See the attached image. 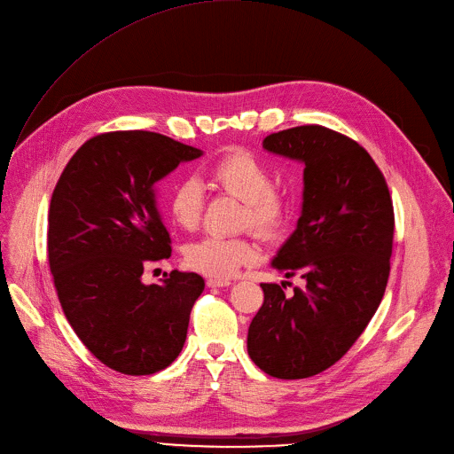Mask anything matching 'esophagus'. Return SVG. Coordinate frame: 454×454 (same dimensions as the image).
Wrapping results in <instances>:
<instances>
[{
    "label": "esophagus",
    "mask_w": 454,
    "mask_h": 454,
    "mask_svg": "<svg viewBox=\"0 0 454 454\" xmlns=\"http://www.w3.org/2000/svg\"><path fill=\"white\" fill-rule=\"evenodd\" d=\"M206 285H207L209 288H223V286H230L231 283H230L228 279H217V278H209V279L206 281Z\"/></svg>",
    "instance_id": "esophagus-1"
}]
</instances>
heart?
I'll return each instance as SVG.
<instances>
[{
    "instance_id": "1",
    "label": "heart",
    "mask_w": 454,
    "mask_h": 454,
    "mask_svg": "<svg viewBox=\"0 0 454 454\" xmlns=\"http://www.w3.org/2000/svg\"><path fill=\"white\" fill-rule=\"evenodd\" d=\"M215 188L245 202L240 226H252L262 237L281 231L288 219V202L274 192L268 166L250 151L233 149L206 171ZM169 219L184 230H193L202 214V188L193 178L180 180L168 197ZM259 257V248L248 237L209 235L188 245L186 264L209 278H230Z\"/></svg>"
}]
</instances>
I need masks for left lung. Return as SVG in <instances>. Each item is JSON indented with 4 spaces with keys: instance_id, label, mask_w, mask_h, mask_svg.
I'll return each instance as SVG.
<instances>
[{
    "instance_id": "1",
    "label": "left lung",
    "mask_w": 454,
    "mask_h": 454,
    "mask_svg": "<svg viewBox=\"0 0 454 454\" xmlns=\"http://www.w3.org/2000/svg\"><path fill=\"white\" fill-rule=\"evenodd\" d=\"M262 147L305 166L294 233L271 266L307 286L286 297L262 283L264 303L248 328V354L279 380L316 376L341 359L385 294L395 209L380 168L356 140L323 126L271 133ZM283 285V283H281Z\"/></svg>"
}]
</instances>
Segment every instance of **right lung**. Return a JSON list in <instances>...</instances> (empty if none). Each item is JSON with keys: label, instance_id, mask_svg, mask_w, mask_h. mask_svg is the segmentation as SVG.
Segmentation results:
<instances>
[{"label": "right lung", "instance_id": "right-lung-1", "mask_svg": "<svg viewBox=\"0 0 454 454\" xmlns=\"http://www.w3.org/2000/svg\"><path fill=\"white\" fill-rule=\"evenodd\" d=\"M200 155L159 133H104L76 151L52 192L47 248L59 305L80 341L116 372L155 374L184 347L204 279L173 270L144 285L142 274L171 255L155 184Z\"/></svg>", "mask_w": 454, "mask_h": 454}]
</instances>
